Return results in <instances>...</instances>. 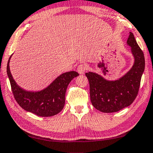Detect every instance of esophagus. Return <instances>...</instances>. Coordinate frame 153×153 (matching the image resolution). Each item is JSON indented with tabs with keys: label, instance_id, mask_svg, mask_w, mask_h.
<instances>
[{
	"label": "esophagus",
	"instance_id": "1",
	"mask_svg": "<svg viewBox=\"0 0 153 153\" xmlns=\"http://www.w3.org/2000/svg\"><path fill=\"white\" fill-rule=\"evenodd\" d=\"M86 70H87V66L85 64H79L77 68V71L79 74H83L86 71Z\"/></svg>",
	"mask_w": 153,
	"mask_h": 153
}]
</instances>
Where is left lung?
I'll use <instances>...</instances> for the list:
<instances>
[{"label":"left lung","instance_id":"1","mask_svg":"<svg viewBox=\"0 0 153 153\" xmlns=\"http://www.w3.org/2000/svg\"><path fill=\"white\" fill-rule=\"evenodd\" d=\"M127 44L131 47L134 62L123 76L110 81L96 73L85 74L89 82L91 102L96 109L102 112H117L130 106L138 94L145 68V58L132 33H130Z\"/></svg>","mask_w":153,"mask_h":153}]
</instances>
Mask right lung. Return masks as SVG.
Instances as JSON below:
<instances>
[{
    "instance_id": "add662e5",
    "label": "right lung",
    "mask_w": 153,
    "mask_h": 153,
    "mask_svg": "<svg viewBox=\"0 0 153 153\" xmlns=\"http://www.w3.org/2000/svg\"><path fill=\"white\" fill-rule=\"evenodd\" d=\"M7 74L14 97L23 109L36 116L48 117L59 113L65 104V94L70 82L79 76L76 71L64 73L58 76L50 85L39 91H27L16 83L10 70V60Z\"/></svg>"
}]
</instances>
